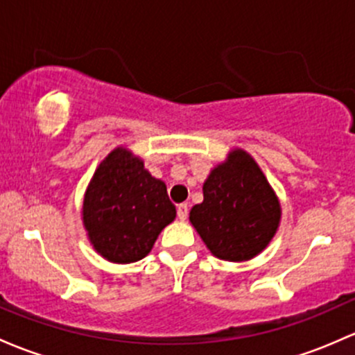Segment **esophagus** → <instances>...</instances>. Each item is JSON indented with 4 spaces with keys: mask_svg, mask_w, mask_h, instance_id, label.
Segmentation results:
<instances>
[{
    "mask_svg": "<svg viewBox=\"0 0 355 355\" xmlns=\"http://www.w3.org/2000/svg\"><path fill=\"white\" fill-rule=\"evenodd\" d=\"M177 212H178V218L184 221V219H187V216H189V206L187 204H178Z\"/></svg>",
    "mask_w": 355,
    "mask_h": 355,
    "instance_id": "34e87169",
    "label": "esophagus"
}]
</instances>
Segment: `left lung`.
Masks as SVG:
<instances>
[{"mask_svg": "<svg viewBox=\"0 0 355 355\" xmlns=\"http://www.w3.org/2000/svg\"><path fill=\"white\" fill-rule=\"evenodd\" d=\"M204 200L190 223L214 257L243 262L267 248L281 223V204L255 159L233 149L204 182Z\"/></svg>", "mask_w": 355, "mask_h": 355, "instance_id": "1", "label": "left lung"}]
</instances>
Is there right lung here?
Segmentation results:
<instances>
[{
	"mask_svg": "<svg viewBox=\"0 0 355 355\" xmlns=\"http://www.w3.org/2000/svg\"><path fill=\"white\" fill-rule=\"evenodd\" d=\"M175 216L165 182L151 177L143 159L125 148H115L100 163L85 192L89 243L114 263L144 259Z\"/></svg>",
	"mask_w": 355,
	"mask_h": 355,
	"instance_id": "add662e5",
	"label": "right lung"
}]
</instances>
